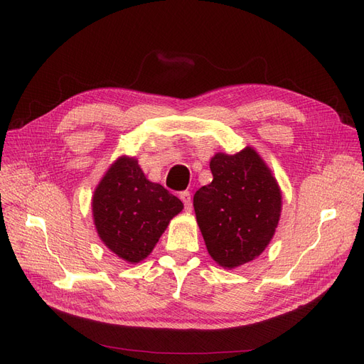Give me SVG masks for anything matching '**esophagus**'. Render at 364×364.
Listing matches in <instances>:
<instances>
[{"instance_id": "obj_1", "label": "esophagus", "mask_w": 364, "mask_h": 364, "mask_svg": "<svg viewBox=\"0 0 364 364\" xmlns=\"http://www.w3.org/2000/svg\"><path fill=\"white\" fill-rule=\"evenodd\" d=\"M180 199H181L183 204H184L186 212H191V210H192V198H191V193L187 192V191L181 192V193H180Z\"/></svg>"}]
</instances>
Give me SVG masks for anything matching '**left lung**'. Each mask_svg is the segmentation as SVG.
Instances as JSON below:
<instances>
[{
    "mask_svg": "<svg viewBox=\"0 0 364 364\" xmlns=\"http://www.w3.org/2000/svg\"><path fill=\"white\" fill-rule=\"evenodd\" d=\"M213 180L198 189L193 207L213 260L237 267L259 257L271 242L281 213L277 180L252 148L210 161Z\"/></svg>",
    "mask_w": 364,
    "mask_h": 364,
    "instance_id": "1",
    "label": "left lung"
}]
</instances>
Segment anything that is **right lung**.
<instances>
[{"label": "right lung", "instance_id": "1", "mask_svg": "<svg viewBox=\"0 0 364 364\" xmlns=\"http://www.w3.org/2000/svg\"><path fill=\"white\" fill-rule=\"evenodd\" d=\"M92 210L105 246L122 260L137 263L149 255L183 203L146 180L137 160L121 157L100 181Z\"/></svg>", "mask_w": 364, "mask_h": 364}]
</instances>
